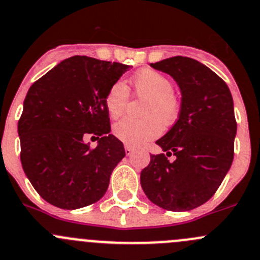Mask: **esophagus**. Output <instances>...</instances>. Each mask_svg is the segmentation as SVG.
Listing matches in <instances>:
<instances>
[{"instance_id":"obj_1","label":"esophagus","mask_w":260,"mask_h":260,"mask_svg":"<svg viewBox=\"0 0 260 260\" xmlns=\"http://www.w3.org/2000/svg\"><path fill=\"white\" fill-rule=\"evenodd\" d=\"M124 150H125V155H127V156H129L131 153L133 152V148L131 147L129 145H125V146H124Z\"/></svg>"}]
</instances>
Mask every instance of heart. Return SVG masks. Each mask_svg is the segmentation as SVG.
Wrapping results in <instances>:
<instances>
[{
    "instance_id": "heart-1",
    "label": "heart",
    "mask_w": 260,
    "mask_h": 260,
    "mask_svg": "<svg viewBox=\"0 0 260 260\" xmlns=\"http://www.w3.org/2000/svg\"><path fill=\"white\" fill-rule=\"evenodd\" d=\"M132 84L140 96L147 98L143 107V119L123 118L113 127L118 140L129 146H141L158 137L164 124H171L178 118L179 100L173 92L170 80L155 70L145 69L132 77ZM129 90L123 81H115L105 96V108L112 118L124 113Z\"/></svg>"
}]
</instances>
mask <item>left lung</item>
Segmentation results:
<instances>
[{"mask_svg": "<svg viewBox=\"0 0 260 260\" xmlns=\"http://www.w3.org/2000/svg\"><path fill=\"white\" fill-rule=\"evenodd\" d=\"M150 66L175 80L181 104L175 124L156 141L166 156H151L141 171V186L164 210L190 211L212 197L233 164V96L220 76L193 58L178 55ZM171 154L174 161L167 160Z\"/></svg>", "mask_w": 260, "mask_h": 260, "instance_id": "1", "label": "left lung"}]
</instances>
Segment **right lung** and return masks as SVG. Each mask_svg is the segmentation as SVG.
I'll list each match as a JSON object with an SVG mask.
<instances>
[{
  "mask_svg": "<svg viewBox=\"0 0 260 260\" xmlns=\"http://www.w3.org/2000/svg\"><path fill=\"white\" fill-rule=\"evenodd\" d=\"M131 67L86 55L62 60L30 86L17 124L21 165L40 197L77 210L98 202L125 156L110 135L105 96ZM97 136L95 149L84 142Z\"/></svg>",
  "mask_w": 260,
  "mask_h": 260,
  "instance_id": "right-lung-1",
  "label": "right lung"
}]
</instances>
